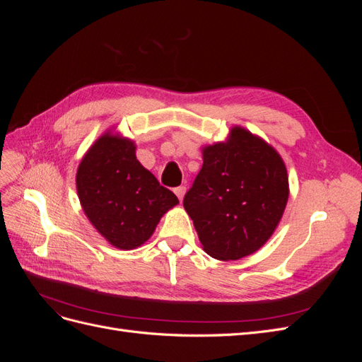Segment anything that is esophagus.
Returning <instances> with one entry per match:
<instances>
[{"label": "esophagus", "instance_id": "esophagus-1", "mask_svg": "<svg viewBox=\"0 0 362 362\" xmlns=\"http://www.w3.org/2000/svg\"><path fill=\"white\" fill-rule=\"evenodd\" d=\"M175 194L178 196V199H180V201H182L184 194H185V187H184V185H180V187L175 189Z\"/></svg>", "mask_w": 362, "mask_h": 362}]
</instances>
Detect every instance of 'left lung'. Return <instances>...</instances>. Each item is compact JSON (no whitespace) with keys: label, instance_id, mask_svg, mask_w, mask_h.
Wrapping results in <instances>:
<instances>
[{"label":"left lung","instance_id":"1","mask_svg":"<svg viewBox=\"0 0 362 362\" xmlns=\"http://www.w3.org/2000/svg\"><path fill=\"white\" fill-rule=\"evenodd\" d=\"M204 164L184 208L208 255L231 261L254 254L275 231L288 201L281 156L234 127L226 141L202 149Z\"/></svg>","mask_w":362,"mask_h":362}]
</instances>
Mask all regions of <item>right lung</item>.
Wrapping results in <instances>:
<instances>
[{
	"instance_id": "add662e5",
	"label": "right lung",
	"mask_w": 362,
	"mask_h": 362,
	"mask_svg": "<svg viewBox=\"0 0 362 362\" xmlns=\"http://www.w3.org/2000/svg\"><path fill=\"white\" fill-rule=\"evenodd\" d=\"M76 192L90 223L108 243L129 250L144 245L178 198L136 158L129 139L105 133L83 157Z\"/></svg>"
}]
</instances>
